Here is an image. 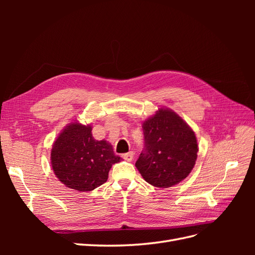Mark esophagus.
Returning <instances> with one entry per match:
<instances>
[{
	"label": "esophagus",
	"mask_w": 255,
	"mask_h": 255,
	"mask_svg": "<svg viewBox=\"0 0 255 255\" xmlns=\"http://www.w3.org/2000/svg\"><path fill=\"white\" fill-rule=\"evenodd\" d=\"M122 158L126 159L128 161H132L133 158H134V152L130 151V152H128V153H125L122 154Z\"/></svg>",
	"instance_id": "obj_1"
}]
</instances>
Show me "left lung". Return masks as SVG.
Masks as SVG:
<instances>
[{"instance_id":"8db88e82","label":"left lung","mask_w":255,"mask_h":255,"mask_svg":"<svg viewBox=\"0 0 255 255\" xmlns=\"http://www.w3.org/2000/svg\"><path fill=\"white\" fill-rule=\"evenodd\" d=\"M144 149L136 168L145 182L168 188L186 179L197 160L195 132L179 115L159 109L142 123Z\"/></svg>"}]
</instances>
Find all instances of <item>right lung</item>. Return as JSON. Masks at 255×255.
<instances>
[{
  "label": "right lung",
  "mask_w": 255,
  "mask_h": 255,
  "mask_svg": "<svg viewBox=\"0 0 255 255\" xmlns=\"http://www.w3.org/2000/svg\"><path fill=\"white\" fill-rule=\"evenodd\" d=\"M91 126L75 121L68 125L54 141L51 164L58 180L78 191H91L101 186L114 164L121 158L115 155L106 140H96Z\"/></svg>",
  "instance_id": "add662e5"
}]
</instances>
